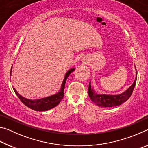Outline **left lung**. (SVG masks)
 I'll use <instances>...</instances> for the list:
<instances>
[{"instance_id":"obj_1","label":"left lung","mask_w":148,"mask_h":148,"mask_svg":"<svg viewBox=\"0 0 148 148\" xmlns=\"http://www.w3.org/2000/svg\"><path fill=\"white\" fill-rule=\"evenodd\" d=\"M136 78L134 83L131 85V87H129L126 91L123 92V93L119 95H104V94H97L95 92V91L91 86V82H89V88H88V94L91 101L94 103L98 105L99 106L107 108V107H113L121 105L123 102H126L131 96L133 91L134 88L136 85V77H137V71Z\"/></svg>"}]
</instances>
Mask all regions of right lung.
Segmentation results:
<instances>
[{"instance_id":"add662e5","label":"right lung","mask_w":148,"mask_h":148,"mask_svg":"<svg viewBox=\"0 0 148 148\" xmlns=\"http://www.w3.org/2000/svg\"><path fill=\"white\" fill-rule=\"evenodd\" d=\"M74 70L75 69H71L66 72V74H65L63 82H62V86L61 87V89H60V91L56 94L51 95V96L50 97H46V98L37 100H29L26 98H24V97H22L21 95H20L18 92H17L16 90L15 89V88H14V90L15 92H16L17 96L18 97V98L20 99V101L23 102L25 106L29 107V108L35 110V111H47V110L56 107L57 105H58L59 104V102H61L62 99L63 98L64 86L67 79V77H69V75L71 74V73H72Z\"/></svg>"}]
</instances>
